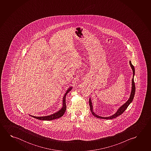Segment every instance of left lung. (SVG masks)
I'll return each instance as SVG.
<instances>
[{"mask_svg": "<svg viewBox=\"0 0 151 151\" xmlns=\"http://www.w3.org/2000/svg\"><path fill=\"white\" fill-rule=\"evenodd\" d=\"M129 65L131 66V68L133 70V78L132 79V89H131V94H130L129 98L127 100V101H126V103H125L123 105H122L121 106L119 107V109L117 110L116 113H115L113 115H112L111 116H108V117H102V116L97 115L94 113V111H93V104H92L91 99V98H89V106H90V109H91V111L93 115H94L96 117L99 118V119H115V118L117 117V116L121 115L122 113H123L124 111L126 110V109L127 108V107L129 106V105L132 102L133 100L134 97L135 95V83H134V77L135 75V68H134L133 65L132 64L131 60H129Z\"/></svg>", "mask_w": 151, "mask_h": 151, "instance_id": "1", "label": "left lung"}]
</instances>
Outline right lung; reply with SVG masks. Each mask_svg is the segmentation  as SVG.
I'll list each match as a JSON object with an SVG mask.
<instances>
[{"label": "right lung", "mask_w": 151, "mask_h": 151, "mask_svg": "<svg viewBox=\"0 0 151 151\" xmlns=\"http://www.w3.org/2000/svg\"><path fill=\"white\" fill-rule=\"evenodd\" d=\"M72 88H73L72 87H69L66 91L65 94H64V96L63 97V106L58 111H56V113H55L54 114H51L50 115H47V116H35L29 115L30 116H32V117L35 118V119H38L39 120H42V121H52L53 119H57L61 117L62 116H63V115L64 114L65 112L66 109V97L67 94L68 93V92L70 91Z\"/></svg>", "instance_id": "1"}]
</instances>
